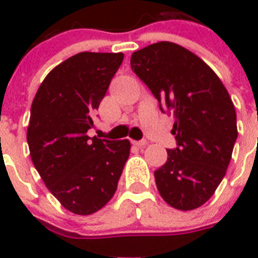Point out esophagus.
Masks as SVG:
<instances>
[{"mask_svg": "<svg viewBox=\"0 0 258 258\" xmlns=\"http://www.w3.org/2000/svg\"><path fill=\"white\" fill-rule=\"evenodd\" d=\"M134 145L137 146V147H146V145H147V141L146 139H142V141H135L134 142Z\"/></svg>", "mask_w": 258, "mask_h": 258, "instance_id": "34e87169", "label": "esophagus"}]
</instances>
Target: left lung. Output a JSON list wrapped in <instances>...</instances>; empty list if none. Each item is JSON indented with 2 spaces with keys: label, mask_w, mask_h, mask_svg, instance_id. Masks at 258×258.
<instances>
[{
  "label": "left lung",
  "mask_w": 258,
  "mask_h": 258,
  "mask_svg": "<svg viewBox=\"0 0 258 258\" xmlns=\"http://www.w3.org/2000/svg\"><path fill=\"white\" fill-rule=\"evenodd\" d=\"M131 70L174 113L176 147L155 170L162 198L178 210L202 206L224 179L237 139L233 101L214 71L183 46L161 41L134 52Z\"/></svg>",
  "instance_id": "left-lung-1"
}]
</instances>
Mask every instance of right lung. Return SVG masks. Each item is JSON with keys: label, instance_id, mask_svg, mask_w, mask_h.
Segmentation results:
<instances>
[{"label": "right lung", "instance_id": "1", "mask_svg": "<svg viewBox=\"0 0 258 258\" xmlns=\"http://www.w3.org/2000/svg\"><path fill=\"white\" fill-rule=\"evenodd\" d=\"M124 54L82 52L46 75L32 103L26 141L44 183L70 212L88 216L116 191L131 145L87 135Z\"/></svg>", "mask_w": 258, "mask_h": 258}]
</instances>
